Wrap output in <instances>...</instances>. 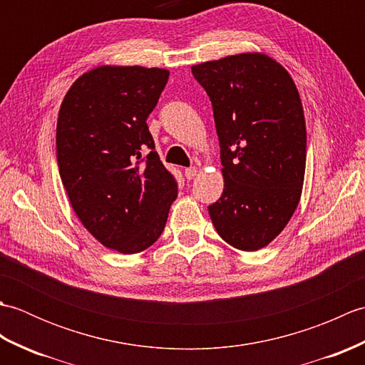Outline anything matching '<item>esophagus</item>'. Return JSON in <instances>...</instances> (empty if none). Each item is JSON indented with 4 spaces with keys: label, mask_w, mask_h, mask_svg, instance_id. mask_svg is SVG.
<instances>
[{
    "label": "esophagus",
    "mask_w": 365,
    "mask_h": 365,
    "mask_svg": "<svg viewBox=\"0 0 365 365\" xmlns=\"http://www.w3.org/2000/svg\"><path fill=\"white\" fill-rule=\"evenodd\" d=\"M183 174L188 178V180H191V178H195L197 175V168H187L183 170Z\"/></svg>",
    "instance_id": "34e87169"
}]
</instances>
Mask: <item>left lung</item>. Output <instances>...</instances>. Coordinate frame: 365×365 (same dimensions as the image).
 <instances>
[{
  "label": "left lung",
  "mask_w": 365,
  "mask_h": 365,
  "mask_svg": "<svg viewBox=\"0 0 365 365\" xmlns=\"http://www.w3.org/2000/svg\"><path fill=\"white\" fill-rule=\"evenodd\" d=\"M210 97L224 190L208 213L220 237L257 251L281 234L297 208L306 169V122L285 68L260 53L192 66Z\"/></svg>",
  "instance_id": "left-lung-1"
}]
</instances>
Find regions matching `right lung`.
Returning a JSON list of instances; mask_svg holds the SVG:
<instances>
[{
    "instance_id": "obj_1",
    "label": "right lung",
    "mask_w": 365,
    "mask_h": 365,
    "mask_svg": "<svg viewBox=\"0 0 365 365\" xmlns=\"http://www.w3.org/2000/svg\"><path fill=\"white\" fill-rule=\"evenodd\" d=\"M168 78L165 68L97 67L72 84L59 110L56 158L67 196L83 226L122 254L157 242L177 197L145 122Z\"/></svg>"
}]
</instances>
